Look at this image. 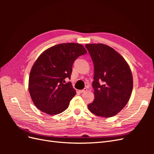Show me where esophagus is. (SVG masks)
<instances>
[{
  "instance_id": "esophagus-1",
  "label": "esophagus",
  "mask_w": 154,
  "mask_h": 154,
  "mask_svg": "<svg viewBox=\"0 0 154 154\" xmlns=\"http://www.w3.org/2000/svg\"><path fill=\"white\" fill-rule=\"evenodd\" d=\"M87 91V88H83V89L80 90L79 91H80V93H83V92H85Z\"/></svg>"
}]
</instances>
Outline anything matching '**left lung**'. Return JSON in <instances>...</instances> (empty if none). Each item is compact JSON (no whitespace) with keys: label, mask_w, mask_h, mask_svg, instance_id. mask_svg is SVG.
Wrapping results in <instances>:
<instances>
[{"label":"left lung","mask_w":154,"mask_h":154,"mask_svg":"<svg viewBox=\"0 0 154 154\" xmlns=\"http://www.w3.org/2000/svg\"><path fill=\"white\" fill-rule=\"evenodd\" d=\"M94 63V100L87 105L92 113L109 118L127 105L132 94L133 78L123 57L103 44H85Z\"/></svg>","instance_id":"1"}]
</instances>
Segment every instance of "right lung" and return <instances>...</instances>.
I'll return each mask as SVG.
<instances>
[{"label": "right lung", "mask_w": 154, "mask_h": 154, "mask_svg": "<svg viewBox=\"0 0 154 154\" xmlns=\"http://www.w3.org/2000/svg\"><path fill=\"white\" fill-rule=\"evenodd\" d=\"M87 53L76 43L60 44L42 53L32 66L29 91L32 102L40 110L49 115L62 113L76 94L71 79L74 62Z\"/></svg>", "instance_id": "add662e5"}]
</instances>
